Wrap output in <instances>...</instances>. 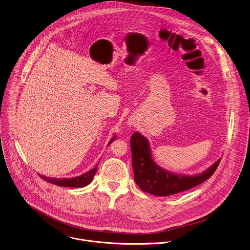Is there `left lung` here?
Wrapping results in <instances>:
<instances>
[{"mask_svg":"<svg viewBox=\"0 0 250 250\" xmlns=\"http://www.w3.org/2000/svg\"><path fill=\"white\" fill-rule=\"evenodd\" d=\"M132 168L137 186L145 192L156 196H169L188 190L206 180L216 170L220 159L194 176L178 175L159 167L153 161L148 140L139 132L130 137Z\"/></svg>","mask_w":250,"mask_h":250,"instance_id":"8db88e82","label":"left lung"}]
</instances>
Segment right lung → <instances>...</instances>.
<instances>
[{"instance_id":"obj_1","label":"right lung","mask_w":250,"mask_h":250,"mask_svg":"<svg viewBox=\"0 0 250 250\" xmlns=\"http://www.w3.org/2000/svg\"><path fill=\"white\" fill-rule=\"evenodd\" d=\"M115 138H116V136H114V137L110 140L109 144L112 143ZM109 144H108V145H109ZM98 165H99V164H97L94 169L88 171L87 173H85V174H83V175H81V176H79V177H75V178H71V179H67V178H65V179L47 178V177H44V176H42V175H40V177H41L42 179H43L44 181H46V182H48V183H50V184H53V185L59 186V187H66V188H84V187L88 186V185L92 182V180H93V178H94V176H95V174H96V172H97V170H98Z\"/></svg>"}]
</instances>
